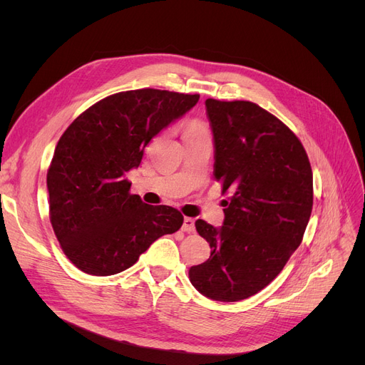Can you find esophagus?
Segmentation results:
<instances>
[{
  "mask_svg": "<svg viewBox=\"0 0 365 365\" xmlns=\"http://www.w3.org/2000/svg\"><path fill=\"white\" fill-rule=\"evenodd\" d=\"M182 231H185V233H193V231H195V220L192 217H184Z\"/></svg>",
  "mask_w": 365,
  "mask_h": 365,
  "instance_id": "obj_1",
  "label": "esophagus"
}]
</instances>
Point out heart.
<instances>
[{
	"mask_svg": "<svg viewBox=\"0 0 365 365\" xmlns=\"http://www.w3.org/2000/svg\"><path fill=\"white\" fill-rule=\"evenodd\" d=\"M210 137L208 126L200 118H190L184 125V138H205Z\"/></svg>",
	"mask_w": 365,
	"mask_h": 365,
	"instance_id": "heart-1",
	"label": "heart"
}]
</instances>
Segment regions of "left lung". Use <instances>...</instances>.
<instances>
[{"mask_svg":"<svg viewBox=\"0 0 365 365\" xmlns=\"http://www.w3.org/2000/svg\"><path fill=\"white\" fill-rule=\"evenodd\" d=\"M205 106L215 178L231 196L222 227L195 222L212 252L189 277L212 300L239 302L268 286L302 244L314 204L312 169L298 137L257 103L207 98Z\"/></svg>","mask_w":365,"mask_h":365,"instance_id":"obj_1","label":"left lung"}]
</instances>
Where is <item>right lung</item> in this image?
Returning <instances> with one entry per match:
<instances>
[{"label":"right lung","instance_id":"1","mask_svg":"<svg viewBox=\"0 0 365 365\" xmlns=\"http://www.w3.org/2000/svg\"><path fill=\"white\" fill-rule=\"evenodd\" d=\"M200 94L143 88L102 98L59 138L47 172L50 222L65 256L91 275L128 269L152 242L182 225L169 205L132 195L126 173L149 141L192 109Z\"/></svg>","mask_w":365,"mask_h":365}]
</instances>
